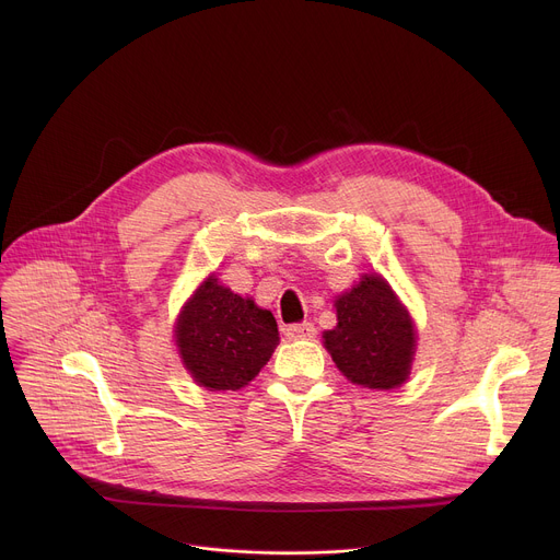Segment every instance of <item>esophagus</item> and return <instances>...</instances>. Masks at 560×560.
Here are the masks:
<instances>
[{"label":"esophagus","instance_id":"34e87169","mask_svg":"<svg viewBox=\"0 0 560 560\" xmlns=\"http://www.w3.org/2000/svg\"><path fill=\"white\" fill-rule=\"evenodd\" d=\"M288 339H314L316 328L312 324H292L285 328Z\"/></svg>","mask_w":560,"mask_h":560}]
</instances>
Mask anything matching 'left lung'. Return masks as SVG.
Segmentation results:
<instances>
[{
  "label": "left lung",
  "instance_id": "8db88e82",
  "mask_svg": "<svg viewBox=\"0 0 560 560\" xmlns=\"http://www.w3.org/2000/svg\"><path fill=\"white\" fill-rule=\"evenodd\" d=\"M337 328L324 335L337 368L357 385L392 389L410 374L415 326L378 275L337 299Z\"/></svg>",
  "mask_w": 560,
  "mask_h": 560
}]
</instances>
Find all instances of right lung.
<instances>
[{
	"mask_svg": "<svg viewBox=\"0 0 560 560\" xmlns=\"http://www.w3.org/2000/svg\"><path fill=\"white\" fill-rule=\"evenodd\" d=\"M279 343L270 310L208 279L177 324V346L188 372L208 389H242L270 361Z\"/></svg>",
	"mask_w": 560,
	"mask_h": 560,
	"instance_id": "add662e5",
	"label": "right lung"
}]
</instances>
